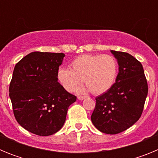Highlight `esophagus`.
Masks as SVG:
<instances>
[{"label":"esophagus","mask_w":158,"mask_h":158,"mask_svg":"<svg viewBox=\"0 0 158 158\" xmlns=\"http://www.w3.org/2000/svg\"><path fill=\"white\" fill-rule=\"evenodd\" d=\"M85 98V96H77V99H78V100H84Z\"/></svg>","instance_id":"34e87169"}]
</instances>
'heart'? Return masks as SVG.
I'll list each match as a JSON object with an SVG mask.
<instances>
[{
	"mask_svg": "<svg viewBox=\"0 0 158 158\" xmlns=\"http://www.w3.org/2000/svg\"><path fill=\"white\" fill-rule=\"evenodd\" d=\"M70 69L58 70L59 81L68 92H73L83 80L87 90L100 95L107 92L115 82L118 72L116 60L109 54H82L69 65Z\"/></svg>",
	"mask_w": 158,
	"mask_h": 158,
	"instance_id": "b5f03b06",
	"label": "heart"
}]
</instances>
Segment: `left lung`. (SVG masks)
I'll return each mask as SVG.
<instances>
[{"mask_svg": "<svg viewBox=\"0 0 158 158\" xmlns=\"http://www.w3.org/2000/svg\"><path fill=\"white\" fill-rule=\"evenodd\" d=\"M111 52L118 62V73L115 83L96 98L91 119L103 133L116 135L139 119L148 94V85L139 61L128 53Z\"/></svg>", "mask_w": 158, "mask_h": 158, "instance_id": "obj_1", "label": "left lung"}]
</instances>
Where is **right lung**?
<instances>
[{
	"label": "right lung",
	"instance_id": "add662e5",
	"mask_svg": "<svg viewBox=\"0 0 158 158\" xmlns=\"http://www.w3.org/2000/svg\"><path fill=\"white\" fill-rule=\"evenodd\" d=\"M63 53L35 51L16 63L9 85L14 116L29 132L48 136L63 127L77 96L58 81Z\"/></svg>",
	"mask_w": 158,
	"mask_h": 158
}]
</instances>
